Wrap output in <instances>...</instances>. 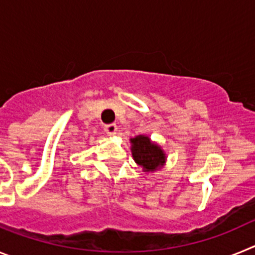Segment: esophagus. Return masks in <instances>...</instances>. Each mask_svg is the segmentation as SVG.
<instances>
[{
	"label": "esophagus",
	"instance_id": "34e87169",
	"mask_svg": "<svg viewBox=\"0 0 255 255\" xmlns=\"http://www.w3.org/2000/svg\"><path fill=\"white\" fill-rule=\"evenodd\" d=\"M117 129H119V128H117L116 124H110V125L105 126V131L106 134L108 135H115L117 132Z\"/></svg>",
	"mask_w": 255,
	"mask_h": 255
}]
</instances>
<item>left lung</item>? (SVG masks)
Masks as SVG:
<instances>
[{
  "instance_id": "1",
  "label": "left lung",
  "mask_w": 255,
  "mask_h": 255,
  "mask_svg": "<svg viewBox=\"0 0 255 255\" xmlns=\"http://www.w3.org/2000/svg\"><path fill=\"white\" fill-rule=\"evenodd\" d=\"M132 158L145 172H153L162 167L166 162V154L158 144L153 143L145 135H138L130 139Z\"/></svg>"
}]
</instances>
